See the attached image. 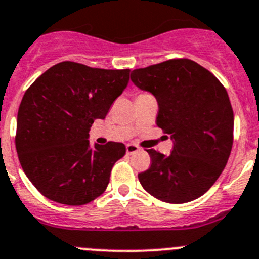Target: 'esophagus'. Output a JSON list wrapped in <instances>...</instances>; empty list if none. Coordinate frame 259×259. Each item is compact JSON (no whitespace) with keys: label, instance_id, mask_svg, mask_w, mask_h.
I'll use <instances>...</instances> for the list:
<instances>
[{"label":"esophagus","instance_id":"esophagus-1","mask_svg":"<svg viewBox=\"0 0 259 259\" xmlns=\"http://www.w3.org/2000/svg\"><path fill=\"white\" fill-rule=\"evenodd\" d=\"M140 148L135 144H127L126 145V153L127 154H134V153L139 152Z\"/></svg>","mask_w":259,"mask_h":259}]
</instances>
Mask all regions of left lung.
<instances>
[{"label": "left lung", "mask_w": 259, "mask_h": 259, "mask_svg": "<svg viewBox=\"0 0 259 259\" xmlns=\"http://www.w3.org/2000/svg\"><path fill=\"white\" fill-rule=\"evenodd\" d=\"M133 83L158 102L157 126L170 135L169 155L148 149L152 164L138 175L160 201L199 199L222 175L232 152L234 114L219 79L190 59H170L132 72Z\"/></svg>", "instance_id": "1"}]
</instances>
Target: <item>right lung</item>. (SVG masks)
Listing matches in <instances>:
<instances>
[{
	"mask_svg": "<svg viewBox=\"0 0 259 259\" xmlns=\"http://www.w3.org/2000/svg\"><path fill=\"white\" fill-rule=\"evenodd\" d=\"M129 72L62 62L26 90L15 143L25 175L47 199L79 206L106 190L126 148L115 142L91 147L89 133L126 89Z\"/></svg>",
	"mask_w": 259,
	"mask_h": 259,
	"instance_id": "obj_1",
	"label": "right lung"
}]
</instances>
